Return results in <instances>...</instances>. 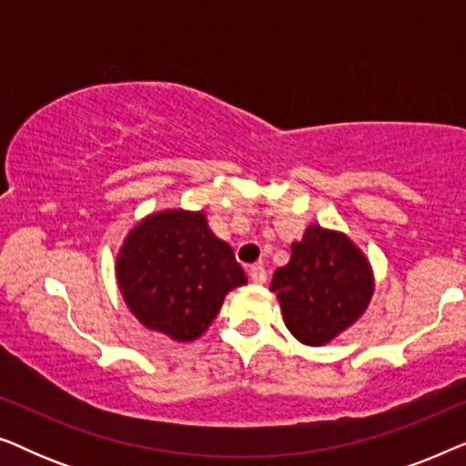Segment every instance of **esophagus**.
I'll list each match as a JSON object with an SVG mask.
<instances>
[{
    "label": "esophagus",
    "mask_w": 466,
    "mask_h": 466,
    "mask_svg": "<svg viewBox=\"0 0 466 466\" xmlns=\"http://www.w3.org/2000/svg\"><path fill=\"white\" fill-rule=\"evenodd\" d=\"M250 279L254 284H265L267 282V271L263 265H254L250 267Z\"/></svg>",
    "instance_id": "34e87169"
}]
</instances>
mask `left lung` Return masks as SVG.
Listing matches in <instances>:
<instances>
[{"instance_id":"1","label":"left lung","mask_w":466,"mask_h":466,"mask_svg":"<svg viewBox=\"0 0 466 466\" xmlns=\"http://www.w3.org/2000/svg\"><path fill=\"white\" fill-rule=\"evenodd\" d=\"M290 252L269 290L292 337L305 346H324L367 311L375 290L371 263L346 233L320 225L305 228Z\"/></svg>"}]
</instances>
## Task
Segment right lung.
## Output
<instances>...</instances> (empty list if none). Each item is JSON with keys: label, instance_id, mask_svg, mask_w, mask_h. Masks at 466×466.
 <instances>
[{"label": "right lung", "instance_id": "add662e5", "mask_svg": "<svg viewBox=\"0 0 466 466\" xmlns=\"http://www.w3.org/2000/svg\"><path fill=\"white\" fill-rule=\"evenodd\" d=\"M116 282L127 308L171 341H195L233 289L248 284L233 248L216 238L206 212L161 209L127 233L116 254Z\"/></svg>", "mask_w": 466, "mask_h": 466}]
</instances>
